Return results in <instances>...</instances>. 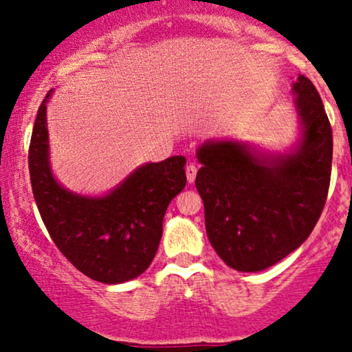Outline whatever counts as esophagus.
I'll use <instances>...</instances> for the list:
<instances>
[{
	"label": "esophagus",
	"mask_w": 352,
	"mask_h": 352,
	"mask_svg": "<svg viewBox=\"0 0 352 352\" xmlns=\"http://www.w3.org/2000/svg\"><path fill=\"white\" fill-rule=\"evenodd\" d=\"M197 170H199V168H197L195 164H188V165H187V168H185V172H187V180H188V184H193V182H195Z\"/></svg>",
	"instance_id": "obj_1"
}]
</instances>
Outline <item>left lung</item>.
Listing matches in <instances>:
<instances>
[{"label": "left lung", "instance_id": "1", "mask_svg": "<svg viewBox=\"0 0 352 352\" xmlns=\"http://www.w3.org/2000/svg\"><path fill=\"white\" fill-rule=\"evenodd\" d=\"M292 92L298 139L286 151L238 139H208L197 148L210 245L236 272H263L300 248L324 208L333 132L308 78L298 76Z\"/></svg>", "mask_w": 352, "mask_h": 352}]
</instances>
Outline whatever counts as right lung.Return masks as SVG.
Wrapping results in <instances>:
<instances>
[{
  "label": "right lung",
  "mask_w": 352,
  "mask_h": 352,
  "mask_svg": "<svg viewBox=\"0 0 352 352\" xmlns=\"http://www.w3.org/2000/svg\"><path fill=\"white\" fill-rule=\"evenodd\" d=\"M39 107L30 145L33 195L47 232L60 253L80 273L106 285L140 276L162 238L168 204L187 184L184 155L139 165L100 195L64 187L51 167L47 102Z\"/></svg>",
  "instance_id": "obj_1"
}]
</instances>
